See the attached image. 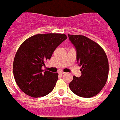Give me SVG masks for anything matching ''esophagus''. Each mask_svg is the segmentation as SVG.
Instances as JSON below:
<instances>
[{"mask_svg": "<svg viewBox=\"0 0 120 120\" xmlns=\"http://www.w3.org/2000/svg\"><path fill=\"white\" fill-rule=\"evenodd\" d=\"M58 73H59V74H60V75H64V74L65 73L64 71H59Z\"/></svg>", "mask_w": 120, "mask_h": 120, "instance_id": "34e87169", "label": "esophagus"}]
</instances>
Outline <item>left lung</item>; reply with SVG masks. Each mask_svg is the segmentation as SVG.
I'll use <instances>...</instances> for the list:
<instances>
[{
	"instance_id": "left-lung-1",
	"label": "left lung",
	"mask_w": 120,
	"mask_h": 120,
	"mask_svg": "<svg viewBox=\"0 0 120 120\" xmlns=\"http://www.w3.org/2000/svg\"><path fill=\"white\" fill-rule=\"evenodd\" d=\"M68 36L76 47L77 61L82 66L81 76H73L70 88L80 97H94L101 91L108 80L109 62L106 54L99 44L85 36Z\"/></svg>"
}]
</instances>
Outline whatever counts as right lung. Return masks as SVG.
<instances>
[{"instance_id": "right-lung-1", "label": "right lung", "mask_w": 120, "mask_h": 120, "mask_svg": "<svg viewBox=\"0 0 120 120\" xmlns=\"http://www.w3.org/2000/svg\"><path fill=\"white\" fill-rule=\"evenodd\" d=\"M67 38L64 34H42L29 37L21 44L14 59L13 73L16 83L23 93L32 97H39L52 92L58 73L43 71L41 68Z\"/></svg>"}]
</instances>
